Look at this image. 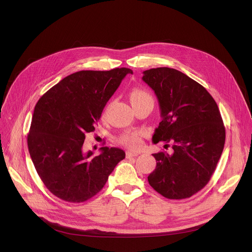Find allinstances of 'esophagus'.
<instances>
[{
  "label": "esophagus",
  "mask_w": 252,
  "mask_h": 252,
  "mask_svg": "<svg viewBox=\"0 0 252 252\" xmlns=\"http://www.w3.org/2000/svg\"><path fill=\"white\" fill-rule=\"evenodd\" d=\"M138 155H139L138 152H131V151H128V152L126 153V157H127V158H130V157H137Z\"/></svg>",
  "instance_id": "34e87169"
}]
</instances>
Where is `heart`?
<instances>
[{
  "label": "heart",
  "instance_id": "1",
  "mask_svg": "<svg viewBox=\"0 0 252 252\" xmlns=\"http://www.w3.org/2000/svg\"><path fill=\"white\" fill-rule=\"evenodd\" d=\"M129 99L132 105L141 103V102H146L150 101L154 103V97L152 94L143 88H133L130 93H129ZM120 141L123 143V145L128 147V148H138L141 143V136L139 132H129L123 134L120 137Z\"/></svg>",
  "mask_w": 252,
  "mask_h": 252
}]
</instances>
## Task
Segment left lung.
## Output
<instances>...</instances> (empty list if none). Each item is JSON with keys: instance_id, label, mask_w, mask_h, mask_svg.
<instances>
[{"instance_id": "obj_1", "label": "left lung", "mask_w": 252, "mask_h": 252, "mask_svg": "<svg viewBox=\"0 0 252 252\" xmlns=\"http://www.w3.org/2000/svg\"><path fill=\"white\" fill-rule=\"evenodd\" d=\"M142 81L158 96L161 122L153 142L164 141L171 152L154 154L151 187L169 199H184L202 189L222 154L225 128L210 94L182 71L157 67L143 71Z\"/></svg>"}]
</instances>
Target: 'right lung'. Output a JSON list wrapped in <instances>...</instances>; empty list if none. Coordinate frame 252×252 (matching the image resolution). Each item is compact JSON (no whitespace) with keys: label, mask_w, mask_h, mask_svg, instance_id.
I'll list each match as a JSON object with an SVG mask.
<instances>
[{"label":"right lung","mask_w":252,"mask_h":252,"mask_svg":"<svg viewBox=\"0 0 252 252\" xmlns=\"http://www.w3.org/2000/svg\"><path fill=\"white\" fill-rule=\"evenodd\" d=\"M127 74H132L127 67L80 70L51 88L35 104L29 153L42 182L57 197L74 203L89 200L126 158L123 150L107 147L94 157L92 151H84V141Z\"/></svg>","instance_id":"obj_1"}]
</instances>
